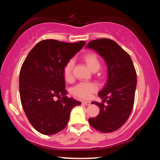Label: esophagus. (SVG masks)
I'll use <instances>...</instances> for the list:
<instances>
[{
  "mask_svg": "<svg viewBox=\"0 0 160 160\" xmlns=\"http://www.w3.org/2000/svg\"><path fill=\"white\" fill-rule=\"evenodd\" d=\"M82 104H85V105H90V102H89V101H83L82 102Z\"/></svg>",
  "mask_w": 160,
  "mask_h": 160,
  "instance_id": "34e87169",
  "label": "esophagus"
}]
</instances>
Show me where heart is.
Wrapping results in <instances>:
<instances>
[{
    "label": "heart",
    "instance_id": "heart-1",
    "mask_svg": "<svg viewBox=\"0 0 160 160\" xmlns=\"http://www.w3.org/2000/svg\"><path fill=\"white\" fill-rule=\"evenodd\" d=\"M82 60L92 72H97L101 67V63L98 56L94 53H89L85 54L83 56ZM73 66V61L70 60L64 67L63 76L67 82H71L73 79V75H72ZM97 89L98 88L97 85L93 82H81L74 87L72 92L74 95L80 98L89 99L91 94L95 92Z\"/></svg>",
    "mask_w": 160,
    "mask_h": 160
}]
</instances>
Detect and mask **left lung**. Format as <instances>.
Instances as JSON below:
<instances>
[{"label":"left lung","mask_w":160,"mask_h":160,"mask_svg":"<svg viewBox=\"0 0 160 160\" xmlns=\"http://www.w3.org/2000/svg\"><path fill=\"white\" fill-rule=\"evenodd\" d=\"M86 48L94 50L107 66V81L98 95L104 103L92 102L99 107L96 117L89 123L102 132H112L128 120L133 107L137 76L131 56L117 43L109 39H98L88 43Z\"/></svg>","instance_id":"1"}]
</instances>
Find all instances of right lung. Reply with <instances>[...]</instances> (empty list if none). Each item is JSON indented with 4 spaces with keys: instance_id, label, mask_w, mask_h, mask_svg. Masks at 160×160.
<instances>
[{
    "instance_id": "obj_1",
    "label": "right lung",
    "mask_w": 160,
    "mask_h": 160,
    "mask_svg": "<svg viewBox=\"0 0 160 160\" xmlns=\"http://www.w3.org/2000/svg\"><path fill=\"white\" fill-rule=\"evenodd\" d=\"M86 42L43 40L27 56L20 72V94L23 109L32 126L44 135L62 131L70 113L81 102L66 96L63 76L66 64ZM56 97L60 100H55Z\"/></svg>"
}]
</instances>
